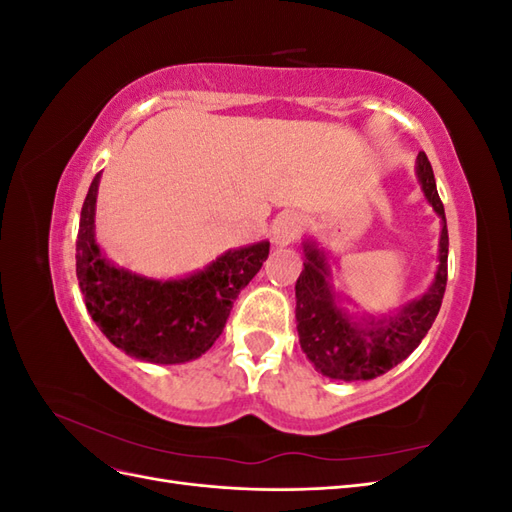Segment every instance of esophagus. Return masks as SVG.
I'll list each match as a JSON object with an SVG mask.
<instances>
[{"mask_svg":"<svg viewBox=\"0 0 512 512\" xmlns=\"http://www.w3.org/2000/svg\"><path fill=\"white\" fill-rule=\"evenodd\" d=\"M301 228H303V220L299 213H292V211L282 213L280 218L273 222V245L284 247V245H290L292 241H297L301 235Z\"/></svg>","mask_w":512,"mask_h":512,"instance_id":"esophagus-1","label":"esophagus"}]
</instances>
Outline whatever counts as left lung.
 <instances>
[{
  "label": "left lung",
  "instance_id": "obj_1",
  "mask_svg": "<svg viewBox=\"0 0 512 512\" xmlns=\"http://www.w3.org/2000/svg\"><path fill=\"white\" fill-rule=\"evenodd\" d=\"M416 179L440 218L438 269L431 286L389 314H354L333 286L329 254L314 237L303 239V271L294 286L297 331L305 356L331 380H374L416 350L436 320L446 290L448 230L436 177L425 153L416 156Z\"/></svg>",
  "mask_w": 512,
  "mask_h": 512
}]
</instances>
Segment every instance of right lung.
<instances>
[{
    "mask_svg": "<svg viewBox=\"0 0 512 512\" xmlns=\"http://www.w3.org/2000/svg\"><path fill=\"white\" fill-rule=\"evenodd\" d=\"M102 173L89 185L76 239V277L89 316L115 348L138 361L177 365L205 354L224 331L239 292L269 256V241L228 250L183 277L156 280L108 260L96 241Z\"/></svg>",
    "mask_w": 512,
    "mask_h": 512,
    "instance_id": "right-lung-1",
    "label": "right lung"
}]
</instances>
